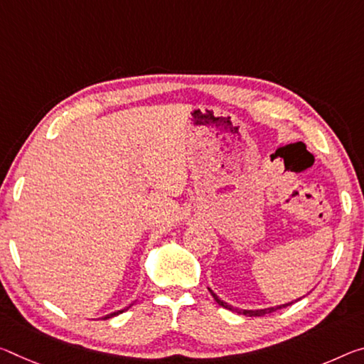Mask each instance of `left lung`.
Listing matches in <instances>:
<instances>
[{"instance_id":"1","label":"left lung","mask_w":364,"mask_h":364,"mask_svg":"<svg viewBox=\"0 0 364 364\" xmlns=\"http://www.w3.org/2000/svg\"><path fill=\"white\" fill-rule=\"evenodd\" d=\"M209 291L212 293V296H213V299H215V301L220 304L222 308H225V309H230V311H235V313H238V314H245V316H250V317H256V316H264V314H270V313H274V311H277V309H284V308H287V306H290V304H293V303H287V304H280V306H275V308H267V309H256V311H252V309H236V308H233V306H230L228 303H225V301H222L220 298H218L215 293H213L210 288H209Z\"/></svg>"}]
</instances>
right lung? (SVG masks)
I'll return each mask as SVG.
<instances>
[{
    "label": "right lung",
    "instance_id": "right-lung-1",
    "mask_svg": "<svg viewBox=\"0 0 364 364\" xmlns=\"http://www.w3.org/2000/svg\"><path fill=\"white\" fill-rule=\"evenodd\" d=\"M124 311V309H123ZM123 311H118V313H113V314H108V316H105V317H103V319H109V317H113V316H117V314H121V313H123Z\"/></svg>",
    "mask_w": 364,
    "mask_h": 364
}]
</instances>
